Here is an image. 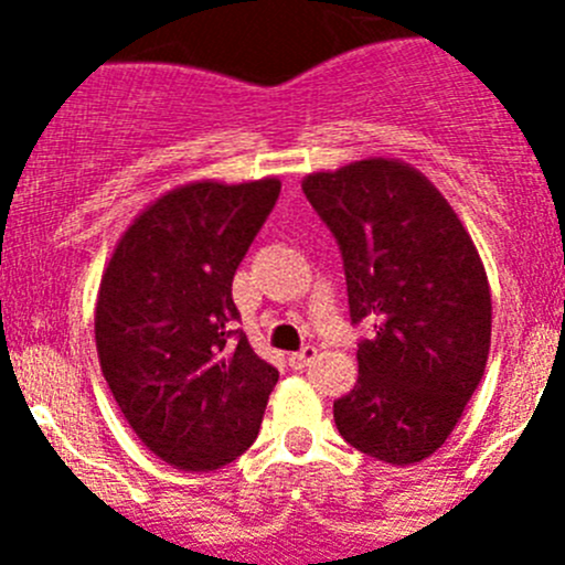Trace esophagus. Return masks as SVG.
Masks as SVG:
<instances>
[{
    "mask_svg": "<svg viewBox=\"0 0 565 565\" xmlns=\"http://www.w3.org/2000/svg\"><path fill=\"white\" fill-rule=\"evenodd\" d=\"M315 358H317V347H303L300 352H292V355H289V366L306 369V366H311V363H315Z\"/></svg>",
    "mask_w": 565,
    "mask_h": 565,
    "instance_id": "34e87169",
    "label": "esophagus"
}]
</instances>
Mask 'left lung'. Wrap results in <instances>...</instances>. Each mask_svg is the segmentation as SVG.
Masks as SVG:
<instances>
[{
  "instance_id": "left-lung-1",
  "label": "left lung",
  "mask_w": 565,
  "mask_h": 565,
  "mask_svg": "<svg viewBox=\"0 0 565 565\" xmlns=\"http://www.w3.org/2000/svg\"><path fill=\"white\" fill-rule=\"evenodd\" d=\"M339 243L358 344V383L333 402L361 454L413 465L437 451L487 369L492 298L483 262L451 204L409 163L366 158L303 180Z\"/></svg>"
}]
</instances>
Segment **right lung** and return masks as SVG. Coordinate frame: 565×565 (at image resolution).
Segmentation results:
<instances>
[{"label": "right lung", "instance_id": "right-lung-1", "mask_svg": "<svg viewBox=\"0 0 565 565\" xmlns=\"http://www.w3.org/2000/svg\"><path fill=\"white\" fill-rule=\"evenodd\" d=\"M281 193L276 177L163 193L100 278L95 344L130 429L180 470H218L259 435L278 369L250 350L232 278Z\"/></svg>", "mask_w": 565, "mask_h": 565}]
</instances>
